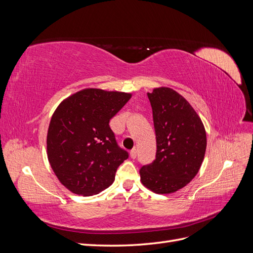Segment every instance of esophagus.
<instances>
[{
	"mask_svg": "<svg viewBox=\"0 0 253 253\" xmlns=\"http://www.w3.org/2000/svg\"><path fill=\"white\" fill-rule=\"evenodd\" d=\"M136 155H137V151H136V149L131 150V152H129V156H131V158L135 159V158H136Z\"/></svg>",
	"mask_w": 253,
	"mask_h": 253,
	"instance_id": "obj_1",
	"label": "esophagus"
}]
</instances>
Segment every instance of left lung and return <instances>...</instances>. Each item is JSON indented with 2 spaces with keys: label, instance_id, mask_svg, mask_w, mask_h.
Returning a JSON list of instances; mask_svg holds the SVG:
<instances>
[{
  "label": "left lung",
  "instance_id": "8db88e82",
  "mask_svg": "<svg viewBox=\"0 0 253 253\" xmlns=\"http://www.w3.org/2000/svg\"><path fill=\"white\" fill-rule=\"evenodd\" d=\"M156 134V158L143 166L140 180L157 194L187 186L201 169L207 148L206 129L195 110L170 87L148 93Z\"/></svg>",
  "mask_w": 253,
  "mask_h": 253
}]
</instances>
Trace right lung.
Segmentation results:
<instances>
[{
	"label": "right lung",
	"mask_w": 253,
	"mask_h": 253,
	"mask_svg": "<svg viewBox=\"0 0 253 253\" xmlns=\"http://www.w3.org/2000/svg\"><path fill=\"white\" fill-rule=\"evenodd\" d=\"M132 94L84 88L53 112L46 138L47 158L59 181L71 192L90 196L110 187L128 157L118 147L110 120Z\"/></svg>",
	"instance_id": "add662e5"
}]
</instances>
